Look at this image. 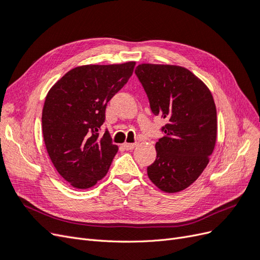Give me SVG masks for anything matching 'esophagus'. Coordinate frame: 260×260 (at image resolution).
<instances>
[{
	"instance_id": "1",
	"label": "esophagus",
	"mask_w": 260,
	"mask_h": 260,
	"mask_svg": "<svg viewBox=\"0 0 260 260\" xmlns=\"http://www.w3.org/2000/svg\"><path fill=\"white\" fill-rule=\"evenodd\" d=\"M125 149H133L136 146H137V143H124L122 145Z\"/></svg>"
}]
</instances>
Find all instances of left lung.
<instances>
[{"label":"left lung","mask_w":260,"mask_h":260,"mask_svg":"<svg viewBox=\"0 0 260 260\" xmlns=\"http://www.w3.org/2000/svg\"><path fill=\"white\" fill-rule=\"evenodd\" d=\"M136 75L154 115L167 120L156 142L149 180L167 193L190 186L209 162L217 140V111L211 92L190 70L175 65L141 64Z\"/></svg>","instance_id":"left-lung-1"}]
</instances>
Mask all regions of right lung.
I'll return each mask as SVG.
<instances>
[{
    "label": "right lung",
    "instance_id": "right-lung-1",
    "mask_svg": "<svg viewBox=\"0 0 260 260\" xmlns=\"http://www.w3.org/2000/svg\"><path fill=\"white\" fill-rule=\"evenodd\" d=\"M136 61L76 67L55 83L45 98L42 131L46 151L58 174L76 188L103 179L118 146L106 130L107 103L128 82Z\"/></svg>",
    "mask_w": 260,
    "mask_h": 260
}]
</instances>
